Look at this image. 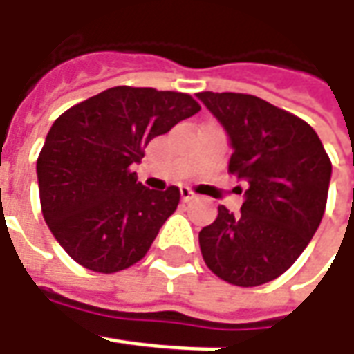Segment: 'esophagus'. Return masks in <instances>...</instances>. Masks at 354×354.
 I'll use <instances>...</instances> for the list:
<instances>
[{"mask_svg":"<svg viewBox=\"0 0 354 354\" xmlns=\"http://www.w3.org/2000/svg\"><path fill=\"white\" fill-rule=\"evenodd\" d=\"M193 197H195V195H193V191H191L189 187H181V198H183L185 203H187V201H191Z\"/></svg>","mask_w":354,"mask_h":354,"instance_id":"esophagus-1","label":"esophagus"}]
</instances>
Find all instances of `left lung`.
<instances>
[{
  "label": "left lung",
  "instance_id": "obj_1",
  "mask_svg": "<svg viewBox=\"0 0 354 354\" xmlns=\"http://www.w3.org/2000/svg\"><path fill=\"white\" fill-rule=\"evenodd\" d=\"M197 98L228 136V171L246 183L240 212L218 207L216 221L198 232L201 254L228 283L262 286L281 276L319 228L331 161L307 122L258 96L198 92Z\"/></svg>",
  "mask_w": 354,
  "mask_h": 354
}]
</instances>
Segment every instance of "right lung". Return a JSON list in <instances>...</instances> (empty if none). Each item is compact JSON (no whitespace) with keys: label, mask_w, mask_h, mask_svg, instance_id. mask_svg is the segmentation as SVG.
Instances as JSON below:
<instances>
[{"label":"right lung","mask_w":354,"mask_h":354,"mask_svg":"<svg viewBox=\"0 0 354 354\" xmlns=\"http://www.w3.org/2000/svg\"><path fill=\"white\" fill-rule=\"evenodd\" d=\"M198 110L183 92L114 86L55 120L37 159L39 197L73 260L100 274L142 260L181 193L147 189L131 169L153 138Z\"/></svg>","instance_id":"obj_1"}]
</instances>
